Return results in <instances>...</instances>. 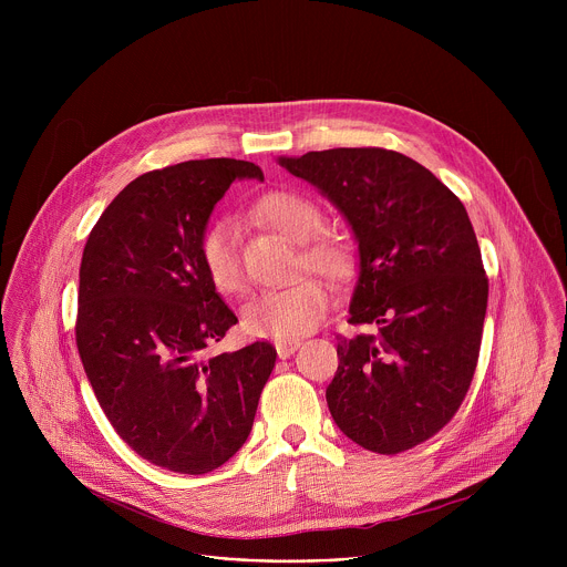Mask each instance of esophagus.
<instances>
[{"label": "esophagus", "mask_w": 567, "mask_h": 567, "mask_svg": "<svg viewBox=\"0 0 567 567\" xmlns=\"http://www.w3.org/2000/svg\"><path fill=\"white\" fill-rule=\"evenodd\" d=\"M300 348V341H278L276 352L280 359H289Z\"/></svg>", "instance_id": "1"}]
</instances>
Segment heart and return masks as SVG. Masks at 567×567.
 I'll list each match as a JSON object with an SVG mask.
<instances>
[{"label": "heart", "mask_w": 567, "mask_h": 567, "mask_svg": "<svg viewBox=\"0 0 567 567\" xmlns=\"http://www.w3.org/2000/svg\"><path fill=\"white\" fill-rule=\"evenodd\" d=\"M256 213L278 233L302 245L298 271L309 269L334 282L350 278L354 258L343 241L320 235L326 215L307 197L289 190L267 193L258 199ZM199 258L210 282L224 293L245 287V269L239 258V233L233 219H215L199 239ZM330 293L316 278L269 289L241 307V330L256 339L296 341L309 334L326 313Z\"/></svg>", "instance_id": "obj_1"}]
</instances>
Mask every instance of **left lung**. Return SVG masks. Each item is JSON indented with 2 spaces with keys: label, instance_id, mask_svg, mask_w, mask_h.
I'll return each mask as SVG.
<instances>
[{
  "label": "left lung",
  "instance_id": "1",
  "mask_svg": "<svg viewBox=\"0 0 567 567\" xmlns=\"http://www.w3.org/2000/svg\"><path fill=\"white\" fill-rule=\"evenodd\" d=\"M278 164L346 217L359 247L350 322L379 330L339 339L330 413L368 451L413 449L457 413L480 354L489 282L466 208L392 150L334 147Z\"/></svg>",
  "mask_w": 567,
  "mask_h": 567
}]
</instances>
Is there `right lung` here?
<instances>
[{
	"instance_id": "add662e5",
	"label": "right lung",
	"mask_w": 567,
	"mask_h": 567,
	"mask_svg": "<svg viewBox=\"0 0 567 567\" xmlns=\"http://www.w3.org/2000/svg\"><path fill=\"white\" fill-rule=\"evenodd\" d=\"M235 179L265 175L237 158L152 171L105 208L83 251L75 343L103 413L143 460L202 475L247 442L274 346L208 354L237 316L215 291L199 239Z\"/></svg>"
}]
</instances>
